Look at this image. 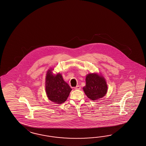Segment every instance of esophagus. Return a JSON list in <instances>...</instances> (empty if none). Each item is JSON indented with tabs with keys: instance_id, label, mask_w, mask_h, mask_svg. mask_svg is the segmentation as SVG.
<instances>
[{
	"instance_id": "esophagus-1",
	"label": "esophagus",
	"mask_w": 146,
	"mask_h": 146,
	"mask_svg": "<svg viewBox=\"0 0 146 146\" xmlns=\"http://www.w3.org/2000/svg\"><path fill=\"white\" fill-rule=\"evenodd\" d=\"M80 86H79V85H78V86H76L74 88H75V90H80Z\"/></svg>"
}]
</instances>
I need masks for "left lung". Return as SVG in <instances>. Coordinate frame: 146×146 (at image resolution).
Wrapping results in <instances>:
<instances>
[{
  "label": "left lung",
  "mask_w": 146,
  "mask_h": 146,
  "mask_svg": "<svg viewBox=\"0 0 146 146\" xmlns=\"http://www.w3.org/2000/svg\"><path fill=\"white\" fill-rule=\"evenodd\" d=\"M84 91L88 98L92 100L99 99L104 97L107 92V85L104 77L96 74L86 76V86Z\"/></svg>",
  "instance_id": "obj_1"
}]
</instances>
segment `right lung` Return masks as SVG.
<instances>
[{"mask_svg": "<svg viewBox=\"0 0 146 146\" xmlns=\"http://www.w3.org/2000/svg\"><path fill=\"white\" fill-rule=\"evenodd\" d=\"M46 92L47 97L52 102L58 104H62L67 100L72 90L64 81L62 75H54L52 70L47 71L46 77Z\"/></svg>", "mask_w": 146, "mask_h": 146, "instance_id": "1", "label": "right lung"}]
</instances>
